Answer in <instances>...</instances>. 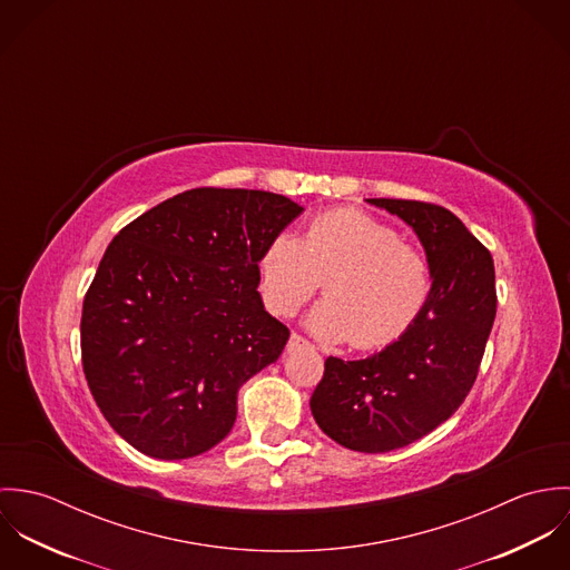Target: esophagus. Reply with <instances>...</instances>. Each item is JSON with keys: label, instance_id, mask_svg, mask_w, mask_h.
Listing matches in <instances>:
<instances>
[{"label": "esophagus", "instance_id": "1", "mask_svg": "<svg viewBox=\"0 0 570 570\" xmlns=\"http://www.w3.org/2000/svg\"><path fill=\"white\" fill-rule=\"evenodd\" d=\"M301 348H312V344L307 340H303L298 333H292L289 335V342H287V351H301Z\"/></svg>", "mask_w": 570, "mask_h": 570}]
</instances>
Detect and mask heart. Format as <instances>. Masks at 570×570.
<instances>
[{"mask_svg":"<svg viewBox=\"0 0 570 570\" xmlns=\"http://www.w3.org/2000/svg\"><path fill=\"white\" fill-rule=\"evenodd\" d=\"M261 294L276 316H294L323 285L305 326L323 342L375 348L397 340L430 292V267L389 224L340 208L309 222L303 239L276 235L258 261Z\"/></svg>","mask_w":570,"mask_h":570,"instance_id":"1","label":"heart"}]
</instances>
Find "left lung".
I'll list each match as a JSON object with an SVG mask.
<instances>
[{
	"label": "left lung",
	"mask_w": 570,
	"mask_h": 570,
	"mask_svg": "<svg viewBox=\"0 0 570 570\" xmlns=\"http://www.w3.org/2000/svg\"><path fill=\"white\" fill-rule=\"evenodd\" d=\"M366 202L412 228L432 285L412 325L380 353L351 362L326 357L309 406L335 443L384 454L439 428L468 397L495 318V274L488 247L448 208Z\"/></svg>",
	"instance_id": "left-lung-1"
}]
</instances>
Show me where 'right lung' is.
I'll use <instances>...</instances> for the list:
<instances>
[{
    "mask_svg": "<svg viewBox=\"0 0 570 570\" xmlns=\"http://www.w3.org/2000/svg\"><path fill=\"white\" fill-rule=\"evenodd\" d=\"M303 210L265 190L193 188L114 237L82 303V371L138 452L193 459L228 436L239 389L289 340L256 289L258 261Z\"/></svg>",
    "mask_w": 570,
    "mask_h": 570,
    "instance_id": "1",
    "label": "right lung"
}]
</instances>
